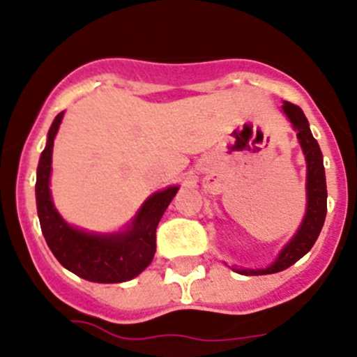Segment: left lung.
I'll return each mask as SVG.
<instances>
[{"label": "left lung", "instance_id": "1", "mask_svg": "<svg viewBox=\"0 0 357 357\" xmlns=\"http://www.w3.org/2000/svg\"><path fill=\"white\" fill-rule=\"evenodd\" d=\"M283 112L290 123L294 125V130L297 132V139L302 147V153L305 156L307 163V206L303 220L300 224L298 231L295 232L294 238L283 246L280 255L276 257L273 264L266 269H238L232 267L236 273L245 274V276H262V274H274L288 269L294 266L297 260L302 259L307 252L314 246L321 229H323L324 218H326V177H324L323 167V154H321L319 144L310 133L309 121L305 114L298 105L291 102H283Z\"/></svg>", "mask_w": 357, "mask_h": 357}]
</instances>
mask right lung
Returning a JSON list of instances; mask_svg holds the SVG:
<instances>
[{"mask_svg": "<svg viewBox=\"0 0 357 357\" xmlns=\"http://www.w3.org/2000/svg\"><path fill=\"white\" fill-rule=\"evenodd\" d=\"M63 111L55 116L48 130L47 146L36 172V206L41 231L55 259L76 276L93 283H123L139 276L156 253V227L165 210L177 194L170 185L151 194L123 231L90 232L67 224L55 208L50 192L54 140Z\"/></svg>", "mask_w": 357, "mask_h": 357, "instance_id": "obj_1", "label": "right lung"}]
</instances>
